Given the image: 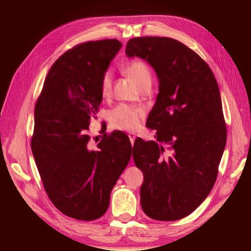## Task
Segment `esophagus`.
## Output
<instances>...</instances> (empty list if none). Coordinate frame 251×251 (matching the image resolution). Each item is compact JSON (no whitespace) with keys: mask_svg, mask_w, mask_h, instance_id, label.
Wrapping results in <instances>:
<instances>
[{"mask_svg":"<svg viewBox=\"0 0 251 251\" xmlns=\"http://www.w3.org/2000/svg\"><path fill=\"white\" fill-rule=\"evenodd\" d=\"M128 137H129V139H130L131 145H133L134 142H135V139H136V134H135V133H129V134H128Z\"/></svg>","mask_w":251,"mask_h":251,"instance_id":"esophagus-1","label":"esophagus"}]
</instances>
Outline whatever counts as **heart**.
Instances as JSON below:
<instances>
[{
	"label": "heart",
	"instance_id": "heart-1",
	"mask_svg": "<svg viewBox=\"0 0 251 251\" xmlns=\"http://www.w3.org/2000/svg\"><path fill=\"white\" fill-rule=\"evenodd\" d=\"M126 73L137 86L145 80L151 79L150 67L143 59L139 58H135L127 64ZM100 92L104 97L109 96L110 92H112V73H110V71H106L101 76ZM144 115H145V110L141 106L122 103L109 110L108 117L110 124L115 128L135 130L141 125V121Z\"/></svg>",
	"mask_w": 251,
	"mask_h": 251
}]
</instances>
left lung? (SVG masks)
I'll return each instance as SVG.
<instances>
[{"label":"left lung","mask_w":251,"mask_h":251,"mask_svg":"<svg viewBox=\"0 0 251 251\" xmlns=\"http://www.w3.org/2000/svg\"><path fill=\"white\" fill-rule=\"evenodd\" d=\"M125 52L147 61L159 79L146 123L156 129V142L137 138L133 148L144 175L142 208L156 220L181 219L210 193L226 146L217 80L196 52L169 37H135Z\"/></svg>","instance_id":"1"}]
</instances>
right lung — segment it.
I'll list each match as a JSON object with an SVG mask.
<instances>
[{
	"label": "right lung",
	"instance_id": "obj_1",
	"mask_svg": "<svg viewBox=\"0 0 251 251\" xmlns=\"http://www.w3.org/2000/svg\"><path fill=\"white\" fill-rule=\"evenodd\" d=\"M121 48L113 39L66 50L50 67L35 104L34 159L50 201L74 219L88 222L105 214L131 156L123 131L103 135L95 148L88 135L103 100L101 76Z\"/></svg>",
	"mask_w": 251,
	"mask_h": 251
}]
</instances>
